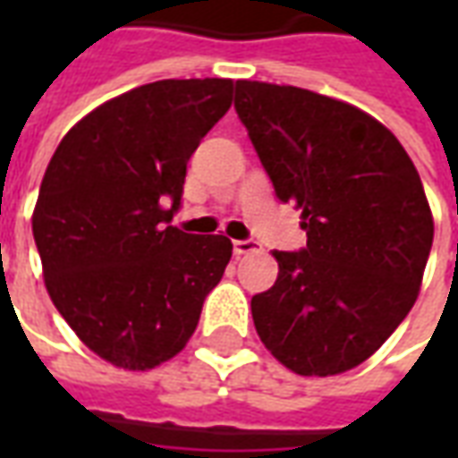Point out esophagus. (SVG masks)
Returning <instances> with one entry per match:
<instances>
[{"label":"esophagus","mask_w":458,"mask_h":458,"mask_svg":"<svg viewBox=\"0 0 458 458\" xmlns=\"http://www.w3.org/2000/svg\"><path fill=\"white\" fill-rule=\"evenodd\" d=\"M233 250H235V255H250V252H258L259 242H255V240H235Z\"/></svg>","instance_id":"esophagus-1"}]
</instances>
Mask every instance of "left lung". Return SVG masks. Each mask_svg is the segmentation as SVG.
<instances>
[{"label":"left lung","instance_id":"left-lung-1","mask_svg":"<svg viewBox=\"0 0 458 458\" xmlns=\"http://www.w3.org/2000/svg\"><path fill=\"white\" fill-rule=\"evenodd\" d=\"M235 113L307 248L275 250L277 282L252 297L258 336L297 375L368 360L417 301L434 220L422 181L385 124L327 95L235 83Z\"/></svg>","mask_w":458,"mask_h":458}]
</instances>
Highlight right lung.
<instances>
[{
	"mask_svg": "<svg viewBox=\"0 0 458 458\" xmlns=\"http://www.w3.org/2000/svg\"><path fill=\"white\" fill-rule=\"evenodd\" d=\"M233 103V81H157L65 134L36 200L46 289L93 353L149 370L183 351L233 255L225 235L171 225L186 164Z\"/></svg>",
	"mask_w": 458,
	"mask_h": 458,
	"instance_id": "right-lung-1",
	"label": "right lung"
}]
</instances>
